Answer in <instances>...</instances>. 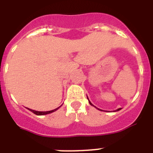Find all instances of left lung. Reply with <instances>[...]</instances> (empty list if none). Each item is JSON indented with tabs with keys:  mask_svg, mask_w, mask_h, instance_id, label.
Returning <instances> with one entry per match:
<instances>
[{
	"mask_svg": "<svg viewBox=\"0 0 153 153\" xmlns=\"http://www.w3.org/2000/svg\"><path fill=\"white\" fill-rule=\"evenodd\" d=\"M87 99H88V97H87ZM88 100H89V99H88ZM89 102H90V105H91V106H93V104L91 103V102H90V100H89ZM95 107H96V106H95ZM96 108H97V107H96ZM97 109H99V110H100V109H98V108H97ZM120 109H121V108H120V109H117V110H116V111H119V110H120ZM100 110H101V109H100ZM101 111H102V110H101Z\"/></svg>",
	"mask_w": 153,
	"mask_h": 153,
	"instance_id": "left-lung-1",
	"label": "left lung"
}]
</instances>
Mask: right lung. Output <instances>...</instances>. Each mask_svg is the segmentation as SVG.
Segmentation results:
<instances>
[{
    "label": "right lung",
    "mask_w": 153,
    "mask_h": 153,
    "mask_svg": "<svg viewBox=\"0 0 153 153\" xmlns=\"http://www.w3.org/2000/svg\"><path fill=\"white\" fill-rule=\"evenodd\" d=\"M60 106H59V107H58V108H56V109H53V110H51V111H46V112L36 111V110H33V109H29V108H27V109H29L30 111H31V112H32V113H34V114H36V115H38V116H42V115L49 114V113H53V112L56 111V110H57V109H59V108H60Z\"/></svg>",
    "instance_id": "1"
}]
</instances>
